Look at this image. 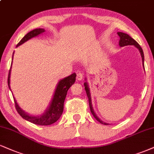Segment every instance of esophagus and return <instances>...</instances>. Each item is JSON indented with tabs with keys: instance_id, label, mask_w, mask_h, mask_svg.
Listing matches in <instances>:
<instances>
[{
	"instance_id": "esophagus-1",
	"label": "esophagus",
	"mask_w": 154,
	"mask_h": 154,
	"mask_svg": "<svg viewBox=\"0 0 154 154\" xmlns=\"http://www.w3.org/2000/svg\"><path fill=\"white\" fill-rule=\"evenodd\" d=\"M85 77V75L84 73L81 72H78L77 73V80H82L83 78Z\"/></svg>"
}]
</instances>
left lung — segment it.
<instances>
[{"label": "left lung", "mask_w": 154, "mask_h": 154, "mask_svg": "<svg viewBox=\"0 0 154 154\" xmlns=\"http://www.w3.org/2000/svg\"><path fill=\"white\" fill-rule=\"evenodd\" d=\"M118 36H120V42H119V45H120V47H124V46H128V45H134L135 47H136L137 48V49L139 50V51H140V55H141V57H142L143 65V67H144V64H143V62H144V54H143V49H142V48L140 47V46L139 45V44H138V42H137L136 41H135L134 39H133V38H131V37L130 36H129L128 34H125V33H123V32H118ZM84 85H85V91H86L87 95H88V97L89 105H90V111H91L92 116H93L94 118H95V119L97 120L98 122H100V123L104 124V125H108V124H107V123H104V122H103V120H101L99 118L97 117V116H96V114L95 113V112H94V110H93V108H92V106L91 97H90V89H89V88H88V83H87V82L84 83Z\"/></svg>", "instance_id": "obj_1"}]
</instances>
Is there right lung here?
<instances>
[{
  "label": "right lung",
  "mask_w": 154,
  "mask_h": 154,
  "mask_svg": "<svg viewBox=\"0 0 154 154\" xmlns=\"http://www.w3.org/2000/svg\"><path fill=\"white\" fill-rule=\"evenodd\" d=\"M45 30L44 29H36L34 30H32L30 32L28 33L23 36V38L20 41L19 43L17 44L16 47L20 46L21 44H23L30 38L35 37L38 35H39L42 33H44ZM13 60V59H12ZM11 69H9L8 77V88H10V75H11ZM76 74L73 73L71 75L68 76L65 78L61 79L59 81L58 85H57L56 90H55L54 95L53 99L51 100V103H50L49 107H48L47 110L44 112L42 116H32L26 113L23 110H21V108L18 106V105L16 103V100H15L14 96V99L15 102V107H16V110L18 112V114L21 116L23 119L31 122V123L36 124V125H51L55 122L57 121L62 115L63 110H64V100L66 98V95L67 94V91L70 87L74 84L76 79Z\"/></svg>",
  "instance_id": "right-lung-1"
}]
</instances>
